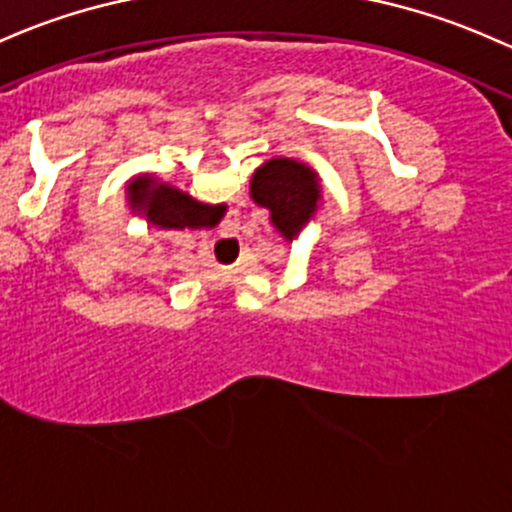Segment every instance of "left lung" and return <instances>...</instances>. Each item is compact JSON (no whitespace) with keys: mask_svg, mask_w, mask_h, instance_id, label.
<instances>
[{"mask_svg":"<svg viewBox=\"0 0 512 512\" xmlns=\"http://www.w3.org/2000/svg\"><path fill=\"white\" fill-rule=\"evenodd\" d=\"M251 197L271 212L280 236L293 241L320 205V178L293 158H271L251 178Z\"/></svg>","mask_w":512,"mask_h":512,"instance_id":"1","label":"left lung"}]
</instances>
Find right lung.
Instances as JSON below:
<instances>
[{"label":"right lung","instance_id":"right-lung-1","mask_svg":"<svg viewBox=\"0 0 512 512\" xmlns=\"http://www.w3.org/2000/svg\"><path fill=\"white\" fill-rule=\"evenodd\" d=\"M126 190H129L131 210L144 212L148 222L161 229H212L227 210L224 205H202L192 200L188 192L175 190L173 185H158L151 175H139Z\"/></svg>","mask_w":512,"mask_h":512}]
</instances>
